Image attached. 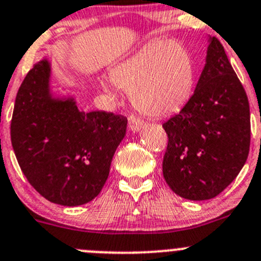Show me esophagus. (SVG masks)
<instances>
[{"mask_svg": "<svg viewBox=\"0 0 261 261\" xmlns=\"http://www.w3.org/2000/svg\"><path fill=\"white\" fill-rule=\"evenodd\" d=\"M145 122L143 119L138 118L135 116H130L128 117V128L131 131H139L142 127H144Z\"/></svg>", "mask_w": 261, "mask_h": 261, "instance_id": "obj_1", "label": "esophagus"}]
</instances>
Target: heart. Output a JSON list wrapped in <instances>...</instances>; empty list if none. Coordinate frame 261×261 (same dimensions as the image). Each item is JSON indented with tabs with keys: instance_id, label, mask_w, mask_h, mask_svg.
Masks as SVG:
<instances>
[{
	"instance_id": "heart-1",
	"label": "heart",
	"mask_w": 261,
	"mask_h": 261,
	"mask_svg": "<svg viewBox=\"0 0 261 261\" xmlns=\"http://www.w3.org/2000/svg\"><path fill=\"white\" fill-rule=\"evenodd\" d=\"M101 86L108 94L130 91L133 106L148 116H166L186 106L196 85V63L180 41H155L117 63Z\"/></svg>"
}]
</instances>
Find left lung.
<instances>
[{"label": "left lung", "mask_w": 261, "mask_h": 261, "mask_svg": "<svg viewBox=\"0 0 261 261\" xmlns=\"http://www.w3.org/2000/svg\"><path fill=\"white\" fill-rule=\"evenodd\" d=\"M162 126L169 136L162 171L177 196L214 198L242 170L250 150V106L216 37H210L194 94Z\"/></svg>", "instance_id": "obj_1"}]
</instances>
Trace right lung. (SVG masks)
I'll return each mask as SVG.
<instances>
[{
	"instance_id": "right-lung-1",
	"label": "right lung",
	"mask_w": 261,
	"mask_h": 261,
	"mask_svg": "<svg viewBox=\"0 0 261 261\" xmlns=\"http://www.w3.org/2000/svg\"><path fill=\"white\" fill-rule=\"evenodd\" d=\"M50 74V63L43 59L21 82L11 144L21 171L41 196L62 206H80L103 189L127 118L103 111L85 113L73 97H54Z\"/></svg>"
}]
</instances>
